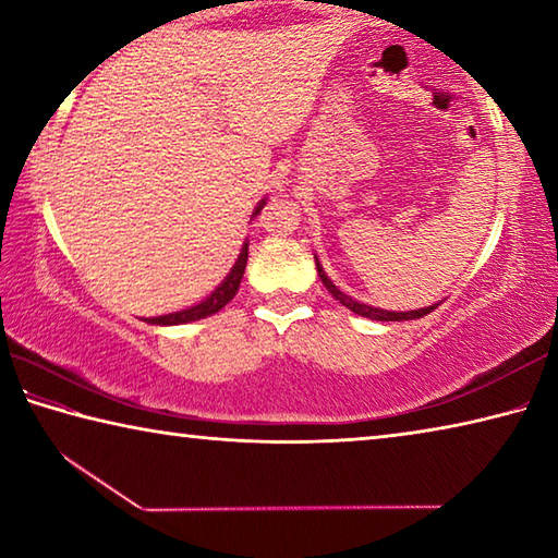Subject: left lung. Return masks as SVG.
I'll use <instances>...</instances> for the list:
<instances>
[{
    "label": "left lung",
    "mask_w": 558,
    "mask_h": 558,
    "mask_svg": "<svg viewBox=\"0 0 558 558\" xmlns=\"http://www.w3.org/2000/svg\"><path fill=\"white\" fill-rule=\"evenodd\" d=\"M315 263H317V276H319V280H323V286H325L329 292H332V298L342 302V305H344L347 310H352V313L362 315V317L379 319V323H403V319H418V317H423V315H428L430 310L438 307V302H436V305H428V307H421V310H409V313H393V310H381V307L364 305V302H359V300H354L352 295H347V292L339 290V288L335 286V282L329 280V276L325 272L323 263L317 260V256H315Z\"/></svg>",
    "instance_id": "8db88e82"
}]
</instances>
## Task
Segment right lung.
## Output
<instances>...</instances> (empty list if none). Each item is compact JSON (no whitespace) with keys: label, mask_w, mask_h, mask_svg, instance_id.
Instances as JSON below:
<instances>
[{"label":"right lung","mask_w":558,"mask_h":558,"mask_svg":"<svg viewBox=\"0 0 558 558\" xmlns=\"http://www.w3.org/2000/svg\"><path fill=\"white\" fill-rule=\"evenodd\" d=\"M268 199H260L256 209H253V216H258L263 206H266ZM245 260H248V241H243L241 245V253L239 258H235L233 268L229 270V276L221 280V286L216 288L209 298H204L202 302H196V305L186 307V310H179V313H169V315H159V317H147L145 323L149 325H186V323H196V319H204L214 313H219L221 307L229 305L233 300L235 292H239V286L243 280V272H245Z\"/></svg>","instance_id":"right-lung-1"}]
</instances>
